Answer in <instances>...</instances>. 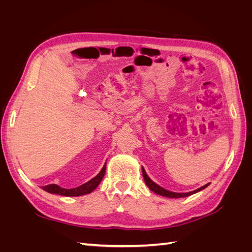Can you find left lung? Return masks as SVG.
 Here are the masks:
<instances>
[{
  "instance_id": "obj_1",
  "label": "left lung",
  "mask_w": 252,
  "mask_h": 252,
  "mask_svg": "<svg viewBox=\"0 0 252 252\" xmlns=\"http://www.w3.org/2000/svg\"><path fill=\"white\" fill-rule=\"evenodd\" d=\"M142 171H143V178H144V181H145L146 185L149 187V189L155 191V192H156V194H158V195H161V196H164V197H169V198H182V197H187V196H189V195L195 194V192L199 191V190H201V189H206V187L209 185V184H206V185L201 186L200 189H196V190H192V191H189V192H174V191H170V190L164 189H162L161 186H159V185H157L156 183H154V182L147 176V174H146V172H145V170H144V169L142 168Z\"/></svg>"
}]
</instances>
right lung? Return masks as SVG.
Listing matches in <instances>:
<instances>
[{
  "label": "right lung",
  "instance_id": "1",
  "mask_svg": "<svg viewBox=\"0 0 252 252\" xmlns=\"http://www.w3.org/2000/svg\"><path fill=\"white\" fill-rule=\"evenodd\" d=\"M105 171H106V164L101 169L100 172L93 178L91 181L87 182V183L76 187V189H63V187L58 186L56 184H49L46 186H43L42 189L44 190L52 192V194H57V195H62V196H81V195H87L90 194L91 191H93L96 187L98 186V184L100 183V181L103 180L104 175H105Z\"/></svg>",
  "mask_w": 252,
  "mask_h": 252
}]
</instances>
